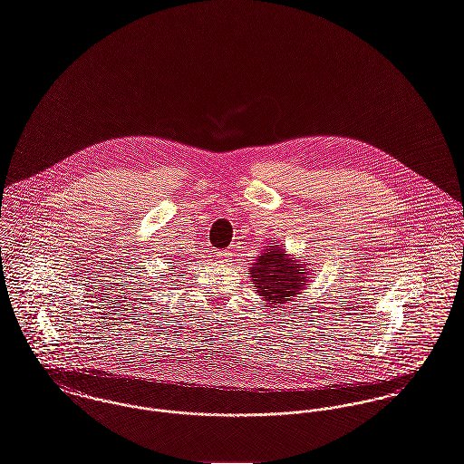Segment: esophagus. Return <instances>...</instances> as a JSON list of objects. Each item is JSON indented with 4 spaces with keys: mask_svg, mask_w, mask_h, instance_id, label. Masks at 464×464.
I'll use <instances>...</instances> for the list:
<instances>
[{
    "mask_svg": "<svg viewBox=\"0 0 464 464\" xmlns=\"http://www.w3.org/2000/svg\"><path fill=\"white\" fill-rule=\"evenodd\" d=\"M228 255H230V253L227 252V250H223V252H214V256L219 258V260H227Z\"/></svg>",
    "mask_w": 464,
    "mask_h": 464,
    "instance_id": "esophagus-1",
    "label": "esophagus"
}]
</instances>
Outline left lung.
I'll list each match as a JSON object with an SVG mask.
<instances>
[{
	"label": "left lung",
	"mask_w": 464,
	"mask_h": 464,
	"mask_svg": "<svg viewBox=\"0 0 464 464\" xmlns=\"http://www.w3.org/2000/svg\"><path fill=\"white\" fill-rule=\"evenodd\" d=\"M304 275L297 260H293L280 245L260 253L250 271L258 295L273 301V304L291 301L303 289Z\"/></svg>",
	"instance_id": "left-lung-1"
}]
</instances>
